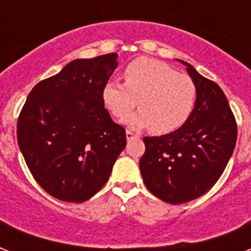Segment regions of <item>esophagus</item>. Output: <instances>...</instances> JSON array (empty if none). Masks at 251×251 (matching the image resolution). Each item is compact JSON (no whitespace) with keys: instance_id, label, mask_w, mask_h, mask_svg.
<instances>
[{"instance_id":"1","label":"esophagus","mask_w":251,"mask_h":251,"mask_svg":"<svg viewBox=\"0 0 251 251\" xmlns=\"http://www.w3.org/2000/svg\"><path fill=\"white\" fill-rule=\"evenodd\" d=\"M126 138L127 139H133V138H138L137 134H134L133 131H130V130H126Z\"/></svg>"}]
</instances>
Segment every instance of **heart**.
<instances>
[{"label":"heart","instance_id":"b5f03b06","mask_svg":"<svg viewBox=\"0 0 251 251\" xmlns=\"http://www.w3.org/2000/svg\"><path fill=\"white\" fill-rule=\"evenodd\" d=\"M125 83L108 82L101 100L116 118H124L138 106L141 109L125 120L130 127H149L156 134H169L187 121L197 102V86L186 74L152 58H137L124 70Z\"/></svg>","mask_w":251,"mask_h":251}]
</instances>
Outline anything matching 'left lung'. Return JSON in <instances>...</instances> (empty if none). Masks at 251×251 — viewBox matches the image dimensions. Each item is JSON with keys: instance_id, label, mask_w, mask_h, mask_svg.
<instances>
[{"instance_id": "left-lung-1", "label": "left lung", "mask_w": 251, "mask_h": 251, "mask_svg": "<svg viewBox=\"0 0 251 251\" xmlns=\"http://www.w3.org/2000/svg\"><path fill=\"white\" fill-rule=\"evenodd\" d=\"M181 62L197 86L194 110L173 133L143 138L146 152L139 160L147 189L171 204L189 202L210 190L237 141L236 118L222 88Z\"/></svg>"}]
</instances>
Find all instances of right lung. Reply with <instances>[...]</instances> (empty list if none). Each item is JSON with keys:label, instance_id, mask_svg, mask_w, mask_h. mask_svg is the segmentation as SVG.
<instances>
[{"label": "right lung", "instance_id": "1", "mask_svg": "<svg viewBox=\"0 0 251 251\" xmlns=\"http://www.w3.org/2000/svg\"><path fill=\"white\" fill-rule=\"evenodd\" d=\"M117 65V53L72 61L33 87L22 108L17 138L25 164L60 201L80 203L94 197L125 149V129L113 122L101 100Z\"/></svg>", "mask_w": 251, "mask_h": 251}]
</instances>
